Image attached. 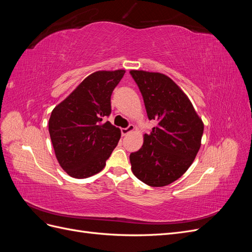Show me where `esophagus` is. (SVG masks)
I'll list each match as a JSON object with an SVG mask.
<instances>
[{
    "label": "esophagus",
    "instance_id": "1",
    "mask_svg": "<svg viewBox=\"0 0 252 252\" xmlns=\"http://www.w3.org/2000/svg\"><path fill=\"white\" fill-rule=\"evenodd\" d=\"M133 130H134V126L133 125H129L128 127L122 129V135H127L128 133H130Z\"/></svg>",
    "mask_w": 252,
    "mask_h": 252
}]
</instances>
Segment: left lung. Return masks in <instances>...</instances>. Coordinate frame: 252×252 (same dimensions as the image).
Listing matches in <instances>:
<instances>
[{"label": "left lung", "mask_w": 252, "mask_h": 252, "mask_svg": "<svg viewBox=\"0 0 252 252\" xmlns=\"http://www.w3.org/2000/svg\"><path fill=\"white\" fill-rule=\"evenodd\" d=\"M149 120L158 125L144 134L141 149L130 154L133 174L151 187L180 179L201 147L204 124L191 102L177 84L158 72L130 70Z\"/></svg>", "instance_id": "1"}]
</instances>
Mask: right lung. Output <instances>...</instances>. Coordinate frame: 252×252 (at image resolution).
I'll return each mask as SVG.
<instances>
[{
	"mask_svg": "<svg viewBox=\"0 0 252 252\" xmlns=\"http://www.w3.org/2000/svg\"><path fill=\"white\" fill-rule=\"evenodd\" d=\"M125 70L95 71L52 110L48 128L61 167L75 179L89 178L106 165L121 130L106 117L110 97Z\"/></svg>",
	"mask_w": 252,
	"mask_h": 252,
	"instance_id": "1",
	"label": "right lung"
}]
</instances>
